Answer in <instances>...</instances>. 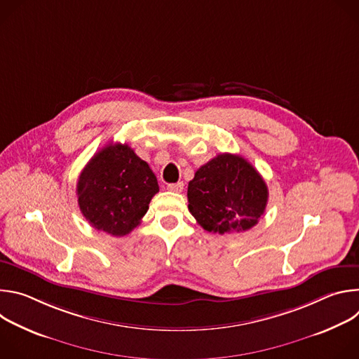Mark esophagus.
Returning <instances> with one entry per match:
<instances>
[{
  "label": "esophagus",
  "instance_id": "34e87169",
  "mask_svg": "<svg viewBox=\"0 0 359 359\" xmlns=\"http://www.w3.org/2000/svg\"><path fill=\"white\" fill-rule=\"evenodd\" d=\"M168 190L170 191H175V193H180L183 190V183L182 182H177V183H172L168 186Z\"/></svg>",
  "mask_w": 359,
  "mask_h": 359
}]
</instances>
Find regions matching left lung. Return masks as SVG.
Returning a JSON list of instances; mask_svg holds the SVG:
<instances>
[{
  "label": "left lung",
  "instance_id": "left-lung-1",
  "mask_svg": "<svg viewBox=\"0 0 359 359\" xmlns=\"http://www.w3.org/2000/svg\"><path fill=\"white\" fill-rule=\"evenodd\" d=\"M187 200L191 216L204 230L238 233L259 223L267 206L269 189L250 162L222 153L194 173Z\"/></svg>",
  "mask_w": 359,
  "mask_h": 359
}]
</instances>
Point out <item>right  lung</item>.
Returning a JSON list of instances; mask_svg holds the SVG:
<instances>
[{"label":"right lung","instance_id":"right-lung-1","mask_svg":"<svg viewBox=\"0 0 359 359\" xmlns=\"http://www.w3.org/2000/svg\"><path fill=\"white\" fill-rule=\"evenodd\" d=\"M159 191L155 173L132 147L109 143L95 153L78 184L81 213L92 227L115 237L129 234Z\"/></svg>","mask_w":359,"mask_h":359}]
</instances>
